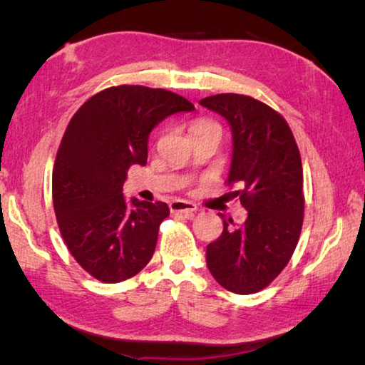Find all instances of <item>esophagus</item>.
<instances>
[{
    "instance_id": "obj_1",
    "label": "esophagus",
    "mask_w": 365,
    "mask_h": 365,
    "mask_svg": "<svg viewBox=\"0 0 365 365\" xmlns=\"http://www.w3.org/2000/svg\"><path fill=\"white\" fill-rule=\"evenodd\" d=\"M169 207H170L172 212H180V214H183L187 219L193 217V215H195L196 211H197L196 205H193V202H190V201H185V200H174V201H170Z\"/></svg>"
}]
</instances>
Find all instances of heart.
I'll list each match as a JSON object with an SVG mask.
<instances>
[{"label": "heart", "mask_w": 365, "mask_h": 365, "mask_svg": "<svg viewBox=\"0 0 365 365\" xmlns=\"http://www.w3.org/2000/svg\"><path fill=\"white\" fill-rule=\"evenodd\" d=\"M207 127H217V123H214L211 120H196V122H193V125L190 127V133L201 130V128H207Z\"/></svg>", "instance_id": "b5f03b06"}]
</instances>
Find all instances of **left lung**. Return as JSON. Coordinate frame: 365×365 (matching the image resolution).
I'll use <instances>...</instances> for the list:
<instances>
[{"instance_id":"1","label":"left lung","mask_w":365,"mask_h":365,"mask_svg":"<svg viewBox=\"0 0 365 365\" xmlns=\"http://www.w3.org/2000/svg\"><path fill=\"white\" fill-rule=\"evenodd\" d=\"M200 104L230 123L225 183L237 185L232 195L248 211L240 225L224 219V232L207 245V267L228 292L257 293L287 267L298 245L304 219L301 154L287 120L255 98L220 93Z\"/></svg>"}]
</instances>
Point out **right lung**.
<instances>
[{"instance_id":"1","label":"right lung","mask_w":365,"mask_h":365,"mask_svg":"<svg viewBox=\"0 0 365 365\" xmlns=\"http://www.w3.org/2000/svg\"><path fill=\"white\" fill-rule=\"evenodd\" d=\"M193 109L172 91L120 85L91 96L71 119L54 160L53 205L71 255L96 280L132 279L151 261L169 206L128 202L122 187L130 165L146 164L153 128Z\"/></svg>"}]
</instances>
